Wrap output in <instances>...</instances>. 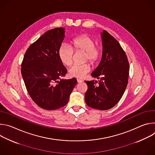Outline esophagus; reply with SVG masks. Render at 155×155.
Instances as JSON below:
<instances>
[{
  "mask_svg": "<svg viewBox=\"0 0 155 155\" xmlns=\"http://www.w3.org/2000/svg\"><path fill=\"white\" fill-rule=\"evenodd\" d=\"M77 82H78V83H81V82H83V80H81V79H79V78H77Z\"/></svg>",
  "mask_w": 155,
  "mask_h": 155,
  "instance_id": "esophagus-1",
  "label": "esophagus"
}]
</instances>
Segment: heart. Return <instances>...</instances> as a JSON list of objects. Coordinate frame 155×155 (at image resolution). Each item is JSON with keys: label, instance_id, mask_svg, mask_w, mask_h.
<instances>
[{"label": "heart", "instance_id": "heart-1", "mask_svg": "<svg viewBox=\"0 0 155 155\" xmlns=\"http://www.w3.org/2000/svg\"><path fill=\"white\" fill-rule=\"evenodd\" d=\"M72 47L67 43H62L58 49V56L61 62L69 66L73 62L74 51H83L84 61H89L92 65L96 64L101 57L100 48L96 46L94 40L90 35L83 34L78 35L71 41ZM90 71L88 64H75L69 70V75L76 78H83Z\"/></svg>", "mask_w": 155, "mask_h": 155}]
</instances>
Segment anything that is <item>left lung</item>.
<instances>
[{"label":"left lung","mask_w":155,"mask_h":155,"mask_svg":"<svg viewBox=\"0 0 155 155\" xmlns=\"http://www.w3.org/2000/svg\"><path fill=\"white\" fill-rule=\"evenodd\" d=\"M102 56L91 76L99 79L85 81L87 90L84 99L90 107L105 110L114 107L122 97L126 88L129 64L119 42L107 31L101 33Z\"/></svg>","instance_id":"obj_1"}]
</instances>
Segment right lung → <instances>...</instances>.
<instances>
[{"label":"right lung","instance_id":"add662e5","mask_svg":"<svg viewBox=\"0 0 155 155\" xmlns=\"http://www.w3.org/2000/svg\"><path fill=\"white\" fill-rule=\"evenodd\" d=\"M65 28L51 29L28 48L21 64V74L33 101L48 110L68 104L76 85L75 78L61 79L67 73L58 56V49L65 37Z\"/></svg>","mask_w":155,"mask_h":155}]
</instances>
